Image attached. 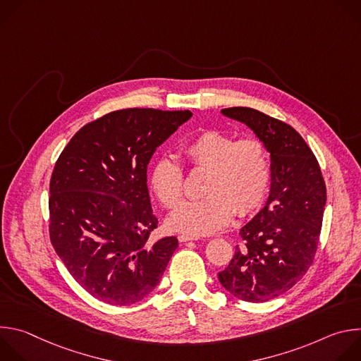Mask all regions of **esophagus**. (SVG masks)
<instances>
[{
    "instance_id": "obj_1",
    "label": "esophagus",
    "mask_w": 361,
    "mask_h": 361,
    "mask_svg": "<svg viewBox=\"0 0 361 361\" xmlns=\"http://www.w3.org/2000/svg\"><path fill=\"white\" fill-rule=\"evenodd\" d=\"M178 240H180L181 243H187V241L198 240V237H194V235H188V234H180V235H178Z\"/></svg>"
}]
</instances>
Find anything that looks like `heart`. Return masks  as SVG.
<instances>
[{"label": "heart", "instance_id": "b5f03b06", "mask_svg": "<svg viewBox=\"0 0 361 361\" xmlns=\"http://www.w3.org/2000/svg\"><path fill=\"white\" fill-rule=\"evenodd\" d=\"M184 157L195 170H207L204 198L181 202L170 214L174 231L205 235L227 226L234 216H247L260 207L271 181V161L266 144L257 138L237 140L216 130L202 131L184 145ZM184 170L171 157L152 166L149 183L167 209L180 202Z\"/></svg>", "mask_w": 361, "mask_h": 361}]
</instances>
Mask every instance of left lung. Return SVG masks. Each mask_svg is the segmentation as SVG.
<instances>
[{
  "instance_id": "8db88e82",
  "label": "left lung",
  "mask_w": 361,
  "mask_h": 361,
  "mask_svg": "<svg viewBox=\"0 0 361 361\" xmlns=\"http://www.w3.org/2000/svg\"><path fill=\"white\" fill-rule=\"evenodd\" d=\"M221 113L244 123L266 144L271 185L264 207L240 230L244 243L219 280L240 300L264 302L288 291L313 264L326 184L313 151L291 126L248 107Z\"/></svg>"
}]
</instances>
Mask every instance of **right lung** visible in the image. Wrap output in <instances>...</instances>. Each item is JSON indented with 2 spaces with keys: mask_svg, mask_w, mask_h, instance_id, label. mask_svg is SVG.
Segmentation results:
<instances>
[{
  "mask_svg": "<svg viewBox=\"0 0 361 361\" xmlns=\"http://www.w3.org/2000/svg\"><path fill=\"white\" fill-rule=\"evenodd\" d=\"M192 114L127 109L85 124L66 145L49 181V238L75 281L97 300L128 305L156 287L178 247L149 241L147 166Z\"/></svg>",
  "mask_w": 361,
  "mask_h": 361,
  "instance_id": "add662e5",
  "label": "right lung"
}]
</instances>
